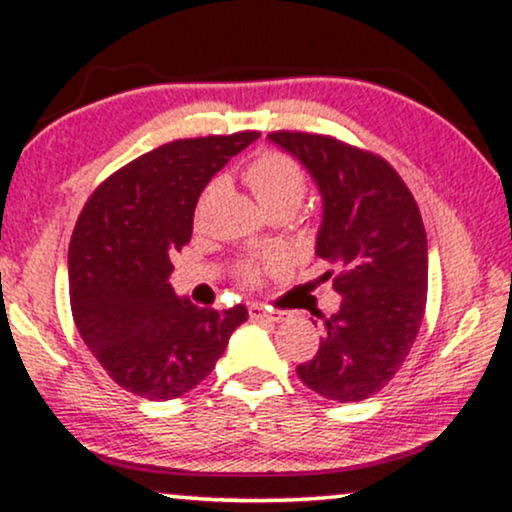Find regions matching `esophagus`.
I'll use <instances>...</instances> for the list:
<instances>
[{
  "mask_svg": "<svg viewBox=\"0 0 512 512\" xmlns=\"http://www.w3.org/2000/svg\"><path fill=\"white\" fill-rule=\"evenodd\" d=\"M247 311H250V318L272 320V323H279V320L284 318V313H279V311H267L265 306H257V303H252V306L247 308Z\"/></svg>",
  "mask_w": 512,
  "mask_h": 512,
  "instance_id": "obj_1",
  "label": "esophagus"
}]
</instances>
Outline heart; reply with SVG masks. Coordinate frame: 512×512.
<instances>
[{
    "label": "heart",
    "instance_id": "1",
    "mask_svg": "<svg viewBox=\"0 0 512 512\" xmlns=\"http://www.w3.org/2000/svg\"><path fill=\"white\" fill-rule=\"evenodd\" d=\"M243 179L265 211L284 204L296 209L306 194V174L296 165L294 157L279 153V150H265V153L252 157L245 165ZM240 274L247 282H252L257 277V267L245 265Z\"/></svg>",
    "mask_w": 512,
    "mask_h": 512
}]
</instances>
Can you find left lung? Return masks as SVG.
Instances as JSON below:
<instances>
[{
	"mask_svg": "<svg viewBox=\"0 0 512 512\" xmlns=\"http://www.w3.org/2000/svg\"><path fill=\"white\" fill-rule=\"evenodd\" d=\"M323 199L316 255L338 267L342 303L323 318L316 357L296 367L328 401H364L401 369L428 299V238L413 194L384 157L330 136L277 131ZM333 272H325V279Z\"/></svg>",
	"mask_w": 512,
	"mask_h": 512,
	"instance_id": "left-lung-1",
	"label": "left lung"
}]
</instances>
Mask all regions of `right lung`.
I'll return each instance as SVG.
<instances>
[{"mask_svg": "<svg viewBox=\"0 0 512 512\" xmlns=\"http://www.w3.org/2000/svg\"><path fill=\"white\" fill-rule=\"evenodd\" d=\"M257 131L160 145L89 196L67 252L70 306L84 345L121 386L148 401L192 391L216 367L247 308H199L170 286L172 255L192 240L211 177Z\"/></svg>", "mask_w": 512, "mask_h": 512, "instance_id": "1", "label": "right lung"}]
</instances>
